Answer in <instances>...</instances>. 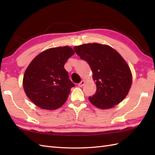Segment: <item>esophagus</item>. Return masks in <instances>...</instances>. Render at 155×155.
I'll use <instances>...</instances> for the list:
<instances>
[{
    "label": "esophagus",
    "instance_id": "esophagus-1",
    "mask_svg": "<svg viewBox=\"0 0 155 155\" xmlns=\"http://www.w3.org/2000/svg\"><path fill=\"white\" fill-rule=\"evenodd\" d=\"M84 83H85V81H82L81 83H78V86H79L80 87H82L84 84Z\"/></svg>",
    "mask_w": 155,
    "mask_h": 155
}]
</instances>
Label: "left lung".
Here are the masks:
<instances>
[{"mask_svg": "<svg viewBox=\"0 0 155 155\" xmlns=\"http://www.w3.org/2000/svg\"><path fill=\"white\" fill-rule=\"evenodd\" d=\"M74 50L88 62L93 72L97 91L88 97L91 103L101 109L120 103L132 84L130 68L120 54L109 46L98 43L76 46Z\"/></svg>", "mask_w": 155, "mask_h": 155, "instance_id": "8db88e82", "label": "left lung"}]
</instances>
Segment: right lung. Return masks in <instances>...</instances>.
<instances>
[{
    "label": "right lung",
    "instance_id": "1",
    "mask_svg": "<svg viewBox=\"0 0 155 155\" xmlns=\"http://www.w3.org/2000/svg\"><path fill=\"white\" fill-rule=\"evenodd\" d=\"M74 54L69 47L47 49L37 55L26 69L23 87L32 103L42 109L54 110L67 101L74 87L65 70V62Z\"/></svg>",
    "mask_w": 155,
    "mask_h": 155
}]
</instances>
